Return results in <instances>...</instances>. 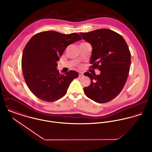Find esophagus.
<instances>
[{
	"label": "esophagus",
	"instance_id": "obj_1",
	"mask_svg": "<svg viewBox=\"0 0 152 152\" xmlns=\"http://www.w3.org/2000/svg\"><path fill=\"white\" fill-rule=\"evenodd\" d=\"M84 75V74H83V72H80L79 73V77H83Z\"/></svg>",
	"mask_w": 152,
	"mask_h": 152
}]
</instances>
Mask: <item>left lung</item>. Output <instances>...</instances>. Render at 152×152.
Instances as JSON below:
<instances>
[{
    "instance_id": "8db88e82",
    "label": "left lung",
    "mask_w": 152,
    "mask_h": 152,
    "mask_svg": "<svg viewBox=\"0 0 152 152\" xmlns=\"http://www.w3.org/2000/svg\"><path fill=\"white\" fill-rule=\"evenodd\" d=\"M80 34L92 48L91 67L101 71L99 75L84 73L90 78L91 84L84 91L96 102H108L121 92L126 83L131 60L129 47L122 36L109 29Z\"/></svg>"
}]
</instances>
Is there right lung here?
<instances>
[{
  "instance_id": "1",
  "label": "right lung",
  "mask_w": 152,
  "mask_h": 152,
  "mask_svg": "<svg viewBox=\"0 0 152 152\" xmlns=\"http://www.w3.org/2000/svg\"><path fill=\"white\" fill-rule=\"evenodd\" d=\"M81 39L76 33L65 34L45 31L28 41L23 52L22 67L26 83L36 96L44 101L54 102L65 95L78 73L69 71L60 74L57 61L68 45Z\"/></svg>"
}]
</instances>
